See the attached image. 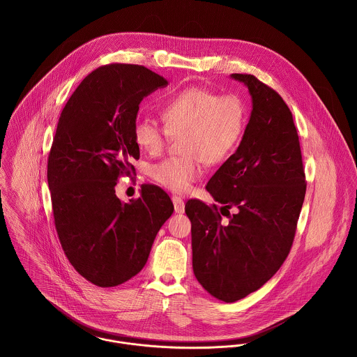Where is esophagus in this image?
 Wrapping results in <instances>:
<instances>
[{"label": "esophagus", "instance_id": "obj_1", "mask_svg": "<svg viewBox=\"0 0 357 357\" xmlns=\"http://www.w3.org/2000/svg\"><path fill=\"white\" fill-rule=\"evenodd\" d=\"M172 202L174 204V211L176 213H184V208H185V204L184 201L180 198V197H172Z\"/></svg>", "mask_w": 357, "mask_h": 357}]
</instances>
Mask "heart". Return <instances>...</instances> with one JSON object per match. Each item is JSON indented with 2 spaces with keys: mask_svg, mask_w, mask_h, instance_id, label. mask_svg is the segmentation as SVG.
<instances>
[{
  "mask_svg": "<svg viewBox=\"0 0 357 357\" xmlns=\"http://www.w3.org/2000/svg\"><path fill=\"white\" fill-rule=\"evenodd\" d=\"M163 126L150 118L135 122L133 140L151 155L165 150L170 136H180L184 155L167 158L151 167L163 188L184 194L202 176V165H218L236 150L246 128V105L234 93L218 95L191 86L170 98L160 111Z\"/></svg>",
  "mask_w": 357,
  "mask_h": 357,
  "instance_id": "heart-1",
  "label": "heart"
}]
</instances>
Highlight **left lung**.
<instances>
[{
  "instance_id": "obj_1",
  "label": "left lung",
  "mask_w": 357,
  "mask_h": 357,
  "mask_svg": "<svg viewBox=\"0 0 357 357\" xmlns=\"http://www.w3.org/2000/svg\"><path fill=\"white\" fill-rule=\"evenodd\" d=\"M252 96L242 142L208 180L221 204L190 199L192 268L204 290L235 303L264 286L290 253L305 198L298 133L287 104L252 74H232ZM221 215L229 217L222 222Z\"/></svg>"
}]
</instances>
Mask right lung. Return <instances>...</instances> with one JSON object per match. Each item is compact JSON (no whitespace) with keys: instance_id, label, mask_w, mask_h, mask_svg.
<instances>
[{"instance_id":"1","label":"right lung","mask_w":357,"mask_h":357,"mask_svg":"<svg viewBox=\"0 0 357 357\" xmlns=\"http://www.w3.org/2000/svg\"><path fill=\"white\" fill-rule=\"evenodd\" d=\"M167 81L144 66L112 63L92 71L64 105L48 158L54 227L75 271L114 287L146 265L153 239L172 215L169 195L143 185L140 198L115 195L140 158L133 140L139 104Z\"/></svg>"}]
</instances>
